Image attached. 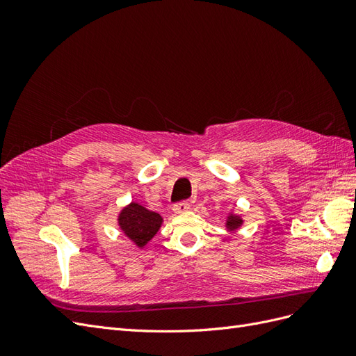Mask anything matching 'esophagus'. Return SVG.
<instances>
[{
	"instance_id": "obj_1",
	"label": "esophagus",
	"mask_w": 356,
	"mask_h": 356,
	"mask_svg": "<svg viewBox=\"0 0 356 356\" xmlns=\"http://www.w3.org/2000/svg\"><path fill=\"white\" fill-rule=\"evenodd\" d=\"M190 209V203L188 202H179L177 204H174V212L175 213H184Z\"/></svg>"
}]
</instances>
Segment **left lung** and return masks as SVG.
Wrapping results in <instances>:
<instances>
[{"label":"left lung","mask_w":356,"mask_h":356,"mask_svg":"<svg viewBox=\"0 0 356 356\" xmlns=\"http://www.w3.org/2000/svg\"><path fill=\"white\" fill-rule=\"evenodd\" d=\"M242 224H243V220H242L241 215L233 213V212L229 213L227 220H225V227H227V230H230V232L238 230Z\"/></svg>","instance_id":"left-lung-1"}]
</instances>
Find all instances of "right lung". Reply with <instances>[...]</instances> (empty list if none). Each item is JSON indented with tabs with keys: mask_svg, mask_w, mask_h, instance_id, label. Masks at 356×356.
Here are the masks:
<instances>
[{
	"mask_svg": "<svg viewBox=\"0 0 356 356\" xmlns=\"http://www.w3.org/2000/svg\"><path fill=\"white\" fill-rule=\"evenodd\" d=\"M117 222L129 241L134 242L136 248H144L160 230L163 218L143 204L131 202L118 213Z\"/></svg>",
	"mask_w": 356,
	"mask_h": 356,
	"instance_id": "1",
	"label": "right lung"
}]
</instances>
